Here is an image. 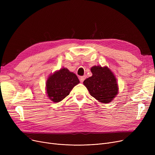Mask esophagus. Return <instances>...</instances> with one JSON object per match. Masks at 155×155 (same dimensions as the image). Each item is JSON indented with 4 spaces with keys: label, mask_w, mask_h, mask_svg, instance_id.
<instances>
[{
    "label": "esophagus",
    "mask_w": 155,
    "mask_h": 155,
    "mask_svg": "<svg viewBox=\"0 0 155 155\" xmlns=\"http://www.w3.org/2000/svg\"><path fill=\"white\" fill-rule=\"evenodd\" d=\"M85 76H82V77H80V82H83L85 80Z\"/></svg>",
    "instance_id": "obj_1"
}]
</instances>
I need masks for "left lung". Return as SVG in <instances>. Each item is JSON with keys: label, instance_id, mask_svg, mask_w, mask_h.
I'll use <instances>...</instances> for the list:
<instances>
[{"label": "left lung", "instance_id": "left-lung-1", "mask_svg": "<svg viewBox=\"0 0 155 155\" xmlns=\"http://www.w3.org/2000/svg\"><path fill=\"white\" fill-rule=\"evenodd\" d=\"M91 71L92 76L84 80V85L97 101L104 104L110 102L118 92L115 76L107 67L94 66Z\"/></svg>", "mask_w": 155, "mask_h": 155}]
</instances>
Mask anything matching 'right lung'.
Masks as SVG:
<instances>
[{
	"label": "right lung",
	"instance_id": "add662e5",
	"mask_svg": "<svg viewBox=\"0 0 155 155\" xmlns=\"http://www.w3.org/2000/svg\"><path fill=\"white\" fill-rule=\"evenodd\" d=\"M80 83L77 75L67 68H62L49 77L46 82L48 96L54 102L64 99L76 85Z\"/></svg>",
	"mask_w": 155,
	"mask_h": 155
}]
</instances>
